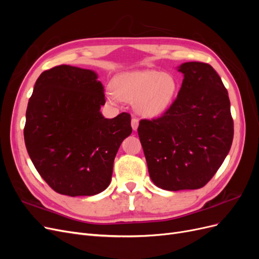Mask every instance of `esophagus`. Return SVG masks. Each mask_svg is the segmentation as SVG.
I'll return each instance as SVG.
<instances>
[{"mask_svg":"<svg viewBox=\"0 0 259 259\" xmlns=\"http://www.w3.org/2000/svg\"><path fill=\"white\" fill-rule=\"evenodd\" d=\"M131 124H132V128H133V131H137V128H138V125H139V120L137 119V117H132V122H131Z\"/></svg>","mask_w":259,"mask_h":259,"instance_id":"esophagus-1","label":"esophagus"}]
</instances>
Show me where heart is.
Masks as SVG:
<instances>
[{"instance_id":"heart-1","label":"heart","mask_w":259,"mask_h":259,"mask_svg":"<svg viewBox=\"0 0 259 259\" xmlns=\"http://www.w3.org/2000/svg\"><path fill=\"white\" fill-rule=\"evenodd\" d=\"M115 89L107 91V98L111 103L126 100L135 101L136 111L146 117L163 114L173 103L178 83L176 77L167 72L152 69L133 70L116 76Z\"/></svg>"}]
</instances>
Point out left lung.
I'll list each match as a JSON object with an SVG mask.
<instances>
[{
	"mask_svg": "<svg viewBox=\"0 0 259 259\" xmlns=\"http://www.w3.org/2000/svg\"><path fill=\"white\" fill-rule=\"evenodd\" d=\"M177 98L161 117L139 122L138 135L153 184L164 190L205 186L229 153L233 120L228 92L213 67L190 61Z\"/></svg>",
	"mask_w": 259,
	"mask_h": 259,
	"instance_id": "obj_1",
	"label": "left lung"
}]
</instances>
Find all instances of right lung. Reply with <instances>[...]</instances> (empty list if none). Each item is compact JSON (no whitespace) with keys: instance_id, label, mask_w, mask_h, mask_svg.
Masks as SVG:
<instances>
[{"instance_id":"obj_1","label":"right lung","mask_w":259,"mask_h":259,"mask_svg":"<svg viewBox=\"0 0 259 259\" xmlns=\"http://www.w3.org/2000/svg\"><path fill=\"white\" fill-rule=\"evenodd\" d=\"M95 71L61 65L34 84L23 130L27 151L53 190L95 195L110 185L113 162L132 133L131 115L106 119L105 90Z\"/></svg>"}]
</instances>
